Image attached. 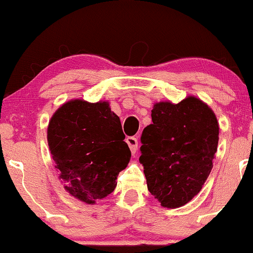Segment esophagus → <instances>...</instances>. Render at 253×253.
<instances>
[{
  "label": "esophagus",
  "instance_id": "esophagus-1",
  "mask_svg": "<svg viewBox=\"0 0 253 253\" xmlns=\"http://www.w3.org/2000/svg\"><path fill=\"white\" fill-rule=\"evenodd\" d=\"M126 143L128 144L132 155H135L136 150H138V139L134 138V136H129V138L126 139Z\"/></svg>",
  "mask_w": 253,
  "mask_h": 253
}]
</instances>
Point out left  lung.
Listing matches in <instances>:
<instances>
[{
	"label": "left lung",
	"mask_w": 253,
	"mask_h": 253,
	"mask_svg": "<svg viewBox=\"0 0 253 253\" xmlns=\"http://www.w3.org/2000/svg\"><path fill=\"white\" fill-rule=\"evenodd\" d=\"M152 124L141 134L147 189L165 208H178L195 197L210 176L219 143L213 109L196 96L178 103L162 101L151 110Z\"/></svg>",
	"instance_id": "1"
}]
</instances>
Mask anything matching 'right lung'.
<instances>
[{"instance_id":"right-lung-1","label":"right lung","mask_w":253,"mask_h":253,"mask_svg":"<svg viewBox=\"0 0 253 253\" xmlns=\"http://www.w3.org/2000/svg\"><path fill=\"white\" fill-rule=\"evenodd\" d=\"M108 101H68L53 113L47 143L64 189L86 205L113 193L130 151Z\"/></svg>"}]
</instances>
